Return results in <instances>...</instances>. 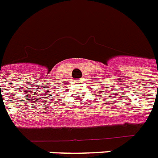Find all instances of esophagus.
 <instances>
[{
    "instance_id": "esophagus-1",
    "label": "esophagus",
    "mask_w": 158,
    "mask_h": 158,
    "mask_svg": "<svg viewBox=\"0 0 158 158\" xmlns=\"http://www.w3.org/2000/svg\"><path fill=\"white\" fill-rule=\"evenodd\" d=\"M77 82H79V83H81V82H83V79H81H81H78Z\"/></svg>"
}]
</instances>
